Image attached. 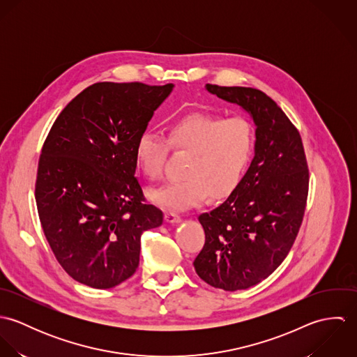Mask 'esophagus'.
<instances>
[{
	"label": "esophagus",
	"instance_id": "obj_1",
	"mask_svg": "<svg viewBox=\"0 0 357 357\" xmlns=\"http://www.w3.org/2000/svg\"><path fill=\"white\" fill-rule=\"evenodd\" d=\"M165 220H166L167 222H180V221H181V217H180L178 214L173 213V211H167V213L165 214Z\"/></svg>",
	"mask_w": 357,
	"mask_h": 357
}]
</instances>
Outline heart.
I'll use <instances>...</instances> for the list:
<instances>
[{
    "mask_svg": "<svg viewBox=\"0 0 357 357\" xmlns=\"http://www.w3.org/2000/svg\"><path fill=\"white\" fill-rule=\"evenodd\" d=\"M170 146L192 155L187 178L153 188L149 197L165 208L187 210L211 192L224 198L241 185L255 155V125L243 115L191 112L169 125L167 139L146 130L136 140L135 158L147 178H162Z\"/></svg>",
    "mask_w": 357,
    "mask_h": 357,
    "instance_id": "1",
    "label": "heart"
}]
</instances>
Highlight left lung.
Wrapping results in <instances>:
<instances>
[{"instance_id":"left-lung-1","label":"left lung","mask_w":357,"mask_h":357,"mask_svg":"<svg viewBox=\"0 0 357 357\" xmlns=\"http://www.w3.org/2000/svg\"><path fill=\"white\" fill-rule=\"evenodd\" d=\"M206 89L252 114L257 142L241 185L198 217L206 239L194 266L215 289L245 290L268 278L293 248L305 213L309 169L298 129L269 96L243 86L206 84Z\"/></svg>"}]
</instances>
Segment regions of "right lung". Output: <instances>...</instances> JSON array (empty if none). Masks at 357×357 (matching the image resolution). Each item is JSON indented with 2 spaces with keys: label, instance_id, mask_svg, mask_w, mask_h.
<instances>
[{
  "label": "right lung",
  "instance_id": "add662e5",
  "mask_svg": "<svg viewBox=\"0 0 357 357\" xmlns=\"http://www.w3.org/2000/svg\"><path fill=\"white\" fill-rule=\"evenodd\" d=\"M173 84L98 82L68 102L44 142L36 180L43 231L77 282L111 289L139 266L140 238L163 222L137 177L135 146Z\"/></svg>",
  "mask_w": 357,
  "mask_h": 357
}]
</instances>
